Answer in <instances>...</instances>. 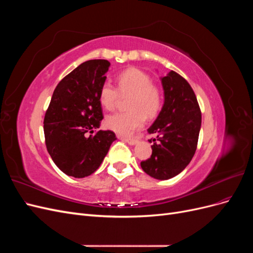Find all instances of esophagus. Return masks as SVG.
Masks as SVG:
<instances>
[{
    "label": "esophagus",
    "instance_id": "esophagus-1",
    "mask_svg": "<svg viewBox=\"0 0 253 253\" xmlns=\"http://www.w3.org/2000/svg\"><path fill=\"white\" fill-rule=\"evenodd\" d=\"M121 139L126 141V142H127L128 144H131V145H134L137 142V140L135 138H127V137H121Z\"/></svg>",
    "mask_w": 253,
    "mask_h": 253
}]
</instances>
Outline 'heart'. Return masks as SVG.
I'll return each instance as SVG.
<instances>
[{
  "mask_svg": "<svg viewBox=\"0 0 253 253\" xmlns=\"http://www.w3.org/2000/svg\"><path fill=\"white\" fill-rule=\"evenodd\" d=\"M117 86L109 81L102 83L99 90V101L103 108L112 111L116 108L120 96H129L126 112H118L105 118V126L121 135L133 134L145 122L153 118L162 109L163 94L160 88L152 83L150 76L139 68L131 67L118 74Z\"/></svg>",
  "mask_w": 253,
  "mask_h": 253,
  "instance_id": "b5f03b06",
  "label": "heart"
}]
</instances>
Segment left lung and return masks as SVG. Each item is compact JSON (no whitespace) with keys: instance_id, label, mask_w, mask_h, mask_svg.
Segmentation results:
<instances>
[{"instance_id":"left-lung-1","label":"left lung","mask_w":253,"mask_h":253,"mask_svg":"<svg viewBox=\"0 0 253 253\" xmlns=\"http://www.w3.org/2000/svg\"><path fill=\"white\" fill-rule=\"evenodd\" d=\"M165 103L149 128L156 134L152 155L140 163L142 170L156 179H169L190 164L197 148L202 112L188 81L174 71L162 78ZM150 142L151 139L149 140Z\"/></svg>"}]
</instances>
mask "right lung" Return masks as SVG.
I'll return each instance as SVG.
<instances>
[{
  "instance_id": "right-lung-1",
  "label": "right lung",
  "mask_w": 253,
  "mask_h": 253,
  "mask_svg": "<svg viewBox=\"0 0 253 253\" xmlns=\"http://www.w3.org/2000/svg\"><path fill=\"white\" fill-rule=\"evenodd\" d=\"M108 60H88L56 86L44 117L45 144L53 163L68 176L83 178L99 167L116 135L97 129L103 119L99 90Z\"/></svg>"
}]
</instances>
